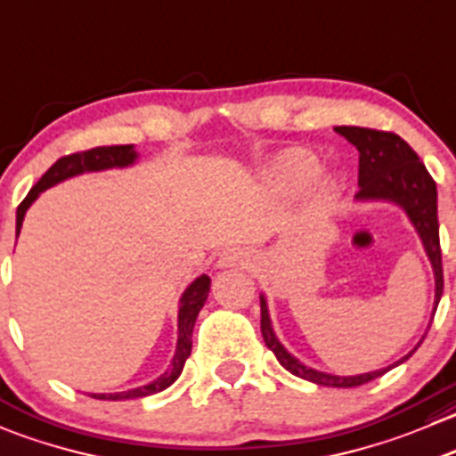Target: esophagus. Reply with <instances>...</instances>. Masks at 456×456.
Returning <instances> with one entry per match:
<instances>
[{
	"instance_id": "34e87169",
	"label": "esophagus",
	"mask_w": 456,
	"mask_h": 456,
	"mask_svg": "<svg viewBox=\"0 0 456 456\" xmlns=\"http://www.w3.org/2000/svg\"><path fill=\"white\" fill-rule=\"evenodd\" d=\"M245 258H247V256L242 254L240 249H227V251H223V254H220L218 265H220V267H233V265L245 263Z\"/></svg>"
}]
</instances>
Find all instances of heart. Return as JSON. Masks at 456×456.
Here are the masks:
<instances>
[{
  "instance_id": "1",
  "label": "heart",
  "mask_w": 456,
  "mask_h": 456,
  "mask_svg": "<svg viewBox=\"0 0 456 456\" xmlns=\"http://www.w3.org/2000/svg\"><path fill=\"white\" fill-rule=\"evenodd\" d=\"M316 174L318 160L309 151H303V149H291V151L281 153V156L269 162L267 171H265L269 187L282 193L303 191L307 184H312ZM334 191L336 183L331 178L314 180V193L322 198V200L334 196Z\"/></svg>"
}]
</instances>
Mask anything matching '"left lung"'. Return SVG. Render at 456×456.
I'll return each instance as SVG.
<instances>
[{
    "instance_id": "1",
    "label": "left lung",
    "mask_w": 456,
    "mask_h": 456,
    "mask_svg": "<svg viewBox=\"0 0 456 456\" xmlns=\"http://www.w3.org/2000/svg\"><path fill=\"white\" fill-rule=\"evenodd\" d=\"M336 134L346 135L356 149H359V200H392L405 209V214L412 220L414 229L421 236L423 247L432 260L436 278V300L439 305L441 294H444V265H441V242H439V218H436V183L428 174L426 165L419 160L417 153L412 151L405 140L392 131L365 129V126H336ZM436 309V307H435ZM260 331H263L265 346L276 354L278 363L291 372L294 377L305 379V381L318 383V386L330 387H356L363 383L374 381L390 372L395 365L379 372L359 374V377H331V374L318 372V370L305 368L303 363L294 359L285 347L278 343L276 334L269 322L267 305L260 298Z\"/></svg>"
}]
</instances>
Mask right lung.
<instances>
[{
	"mask_svg": "<svg viewBox=\"0 0 456 456\" xmlns=\"http://www.w3.org/2000/svg\"><path fill=\"white\" fill-rule=\"evenodd\" d=\"M135 160V151L131 144H118V147H95L86 149V151L69 153V156L60 158L46 174L39 178V183L35 184L28 191V196L21 200V205L17 207V233L21 229V220H24L26 209L30 207V202L44 191V189L53 187V184L61 183V180L70 178V175L84 174V171H100V169H110V167H126ZM209 276H200L189 285V289L184 291L183 298H180V314H178V347H175V356L171 368L162 374L160 379H156L153 383L142 387H135V390L120 392V395H93L95 399L102 401H122V399H140V396L156 395V392L167 390L175 379L183 374L184 363H187L189 354H191V334L193 325H196L198 312L205 305L207 294H209Z\"/></svg>",
	"mask_w": 456,
	"mask_h": 456,
	"instance_id": "1",
	"label": "right lung"
}]
</instances>
